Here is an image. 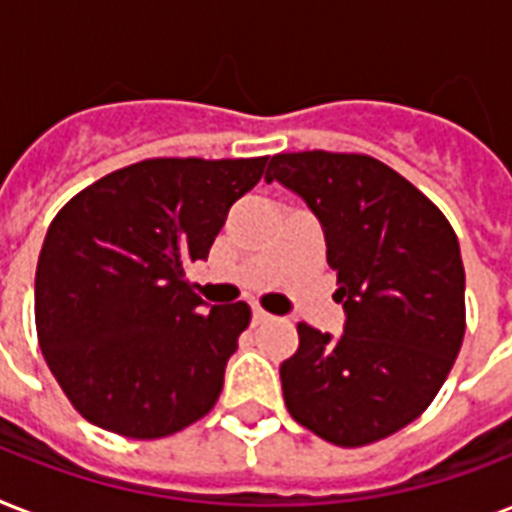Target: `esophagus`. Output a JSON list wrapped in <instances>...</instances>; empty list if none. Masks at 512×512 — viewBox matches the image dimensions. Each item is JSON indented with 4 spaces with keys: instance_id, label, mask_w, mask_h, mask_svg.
Masks as SVG:
<instances>
[{
    "instance_id": "esophagus-1",
    "label": "esophagus",
    "mask_w": 512,
    "mask_h": 512,
    "mask_svg": "<svg viewBox=\"0 0 512 512\" xmlns=\"http://www.w3.org/2000/svg\"><path fill=\"white\" fill-rule=\"evenodd\" d=\"M268 319H271V313H265L263 308H252V324H255V327L265 324Z\"/></svg>"
}]
</instances>
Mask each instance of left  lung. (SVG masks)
<instances>
[{
	"label": "left lung",
	"mask_w": 512,
	"mask_h": 512,
	"mask_svg": "<svg viewBox=\"0 0 512 512\" xmlns=\"http://www.w3.org/2000/svg\"><path fill=\"white\" fill-rule=\"evenodd\" d=\"M279 180L319 217L345 332L297 324L281 364L289 414L337 446H364L417 420L465 337V268L444 212L364 154H276Z\"/></svg>",
	"instance_id": "8db88e82"
}]
</instances>
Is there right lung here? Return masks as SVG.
Returning a JSON list of instances; mask_svg holds the SVG:
<instances>
[{
  "instance_id": "right-lung-1",
  "label": "right lung",
  "mask_w": 512,
  "mask_h": 512,
  "mask_svg": "<svg viewBox=\"0 0 512 512\" xmlns=\"http://www.w3.org/2000/svg\"><path fill=\"white\" fill-rule=\"evenodd\" d=\"M268 156L146 159L76 193L47 228L34 281L39 348L84 420L151 441L201 420L249 327L185 279Z\"/></svg>"
}]
</instances>
